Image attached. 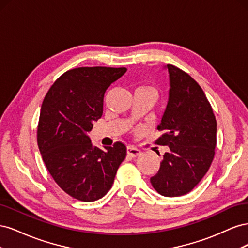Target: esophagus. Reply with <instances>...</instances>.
<instances>
[{
  "label": "esophagus",
  "mask_w": 248,
  "mask_h": 248,
  "mask_svg": "<svg viewBox=\"0 0 248 248\" xmlns=\"http://www.w3.org/2000/svg\"><path fill=\"white\" fill-rule=\"evenodd\" d=\"M141 152L140 150H139L138 148L133 147V146H128L127 147V155L130 156V157H137L139 155H140Z\"/></svg>",
  "instance_id": "1"
}]
</instances>
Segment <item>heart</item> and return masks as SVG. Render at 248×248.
I'll use <instances>...</instances> for the list:
<instances>
[{
	"instance_id": "heart-1",
	"label": "heart",
	"mask_w": 248,
	"mask_h": 248,
	"mask_svg": "<svg viewBox=\"0 0 248 248\" xmlns=\"http://www.w3.org/2000/svg\"><path fill=\"white\" fill-rule=\"evenodd\" d=\"M140 90H145V91H149V92H153V93H156L155 90L151 87H144V88H140Z\"/></svg>"
}]
</instances>
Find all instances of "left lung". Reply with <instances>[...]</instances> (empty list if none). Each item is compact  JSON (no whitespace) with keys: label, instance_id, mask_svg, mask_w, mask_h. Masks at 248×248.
Segmentation results:
<instances>
[{"label":"left lung","instance_id":"left-lung-1","mask_svg":"<svg viewBox=\"0 0 248 248\" xmlns=\"http://www.w3.org/2000/svg\"><path fill=\"white\" fill-rule=\"evenodd\" d=\"M170 78L167 108L157 129L163 132L157 145L168 146L154 189L163 197H180L191 191L206 175L215 154L216 120L198 82L174 65L164 66Z\"/></svg>","mask_w":248,"mask_h":248}]
</instances>
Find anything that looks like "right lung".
<instances>
[{
	"instance_id": "obj_1",
	"label": "right lung",
	"mask_w": 248,
	"mask_h": 248,
	"mask_svg": "<svg viewBox=\"0 0 248 248\" xmlns=\"http://www.w3.org/2000/svg\"><path fill=\"white\" fill-rule=\"evenodd\" d=\"M126 68L79 67L65 72L48 90L41 106L37 141L56 183L74 199L93 202L111 188L126 147L93 146L88 133L103 112L108 88Z\"/></svg>"
}]
</instances>
